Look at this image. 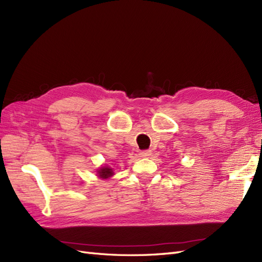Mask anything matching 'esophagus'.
I'll return each mask as SVG.
<instances>
[{
    "label": "esophagus",
    "instance_id": "esophagus-1",
    "mask_svg": "<svg viewBox=\"0 0 262 262\" xmlns=\"http://www.w3.org/2000/svg\"><path fill=\"white\" fill-rule=\"evenodd\" d=\"M150 154H152V152H150V150H142V152L140 153V156L141 157H147Z\"/></svg>",
    "mask_w": 262,
    "mask_h": 262
}]
</instances>
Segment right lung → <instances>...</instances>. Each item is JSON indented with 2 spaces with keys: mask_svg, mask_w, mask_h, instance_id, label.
Returning <instances> with one entry per match:
<instances>
[{
  "mask_svg": "<svg viewBox=\"0 0 262 262\" xmlns=\"http://www.w3.org/2000/svg\"><path fill=\"white\" fill-rule=\"evenodd\" d=\"M114 175V170L113 168L110 167H101L99 170H98V177L99 178H102V179H107L109 177H112Z\"/></svg>",
  "mask_w": 262,
  "mask_h": 262,
  "instance_id": "add662e5",
  "label": "right lung"
}]
</instances>
